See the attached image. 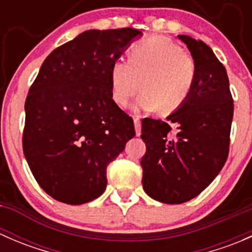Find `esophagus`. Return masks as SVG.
I'll use <instances>...</instances> for the list:
<instances>
[{
	"mask_svg": "<svg viewBox=\"0 0 252 252\" xmlns=\"http://www.w3.org/2000/svg\"><path fill=\"white\" fill-rule=\"evenodd\" d=\"M134 124H135V131H136V136H139L141 134V122L138 117L134 118Z\"/></svg>",
	"mask_w": 252,
	"mask_h": 252,
	"instance_id": "esophagus-1",
	"label": "esophagus"
}]
</instances>
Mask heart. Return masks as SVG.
Wrapping results in <instances>:
<instances>
[{"instance_id":"obj_1","label":"heart","mask_w":252,"mask_h":252,"mask_svg":"<svg viewBox=\"0 0 252 252\" xmlns=\"http://www.w3.org/2000/svg\"><path fill=\"white\" fill-rule=\"evenodd\" d=\"M129 60L117 58L110 68L111 97L126 108L139 91L138 105L159 113L178 111L191 96L197 79L194 57L171 40L152 36L131 45Z\"/></svg>"}]
</instances>
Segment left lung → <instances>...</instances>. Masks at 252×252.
<instances>
[{
    "instance_id": "8db88e82",
    "label": "left lung",
    "mask_w": 252,
    "mask_h": 252,
    "mask_svg": "<svg viewBox=\"0 0 252 252\" xmlns=\"http://www.w3.org/2000/svg\"><path fill=\"white\" fill-rule=\"evenodd\" d=\"M191 52L197 79L189 100L167 121H142V187L163 204H183L204 191L227 161L233 97L227 70L201 40L178 35ZM176 128V134L171 128Z\"/></svg>"
}]
</instances>
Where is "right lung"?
I'll use <instances>...</instances> for the list:
<instances>
[{
	"label": "right lung",
	"instance_id": "add662e5",
	"mask_svg": "<svg viewBox=\"0 0 252 252\" xmlns=\"http://www.w3.org/2000/svg\"><path fill=\"white\" fill-rule=\"evenodd\" d=\"M141 32L86 30L55 48L25 100L23 151L32 173L57 201L81 205L106 189L107 166L135 135L111 97L110 68Z\"/></svg>",
	"mask_w": 252,
	"mask_h": 252
}]
</instances>
